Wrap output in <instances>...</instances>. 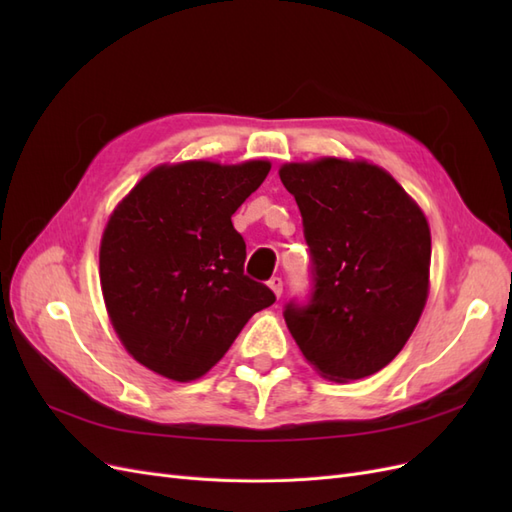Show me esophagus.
Instances as JSON below:
<instances>
[{"mask_svg":"<svg viewBox=\"0 0 512 512\" xmlns=\"http://www.w3.org/2000/svg\"><path fill=\"white\" fill-rule=\"evenodd\" d=\"M267 284H269V288L275 292V297L280 299V297H282V292H284V282H282V277H277V275H275V277H271V280H269Z\"/></svg>","mask_w":512,"mask_h":512,"instance_id":"esophagus-1","label":"esophagus"}]
</instances>
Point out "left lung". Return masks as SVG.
<instances>
[{
	"mask_svg": "<svg viewBox=\"0 0 512 512\" xmlns=\"http://www.w3.org/2000/svg\"><path fill=\"white\" fill-rule=\"evenodd\" d=\"M312 256L307 299L284 307L305 359L359 380L406 346L427 301L431 235L423 211L382 168L324 158L280 168Z\"/></svg>",
	"mask_w": 512,
	"mask_h": 512,
	"instance_id": "left-lung-1",
	"label": "left lung"
}]
</instances>
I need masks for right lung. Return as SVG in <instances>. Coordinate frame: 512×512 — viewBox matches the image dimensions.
<instances>
[{
  "label": "right lung",
  "mask_w": 512,
  "mask_h": 512,
  "mask_svg": "<svg viewBox=\"0 0 512 512\" xmlns=\"http://www.w3.org/2000/svg\"><path fill=\"white\" fill-rule=\"evenodd\" d=\"M269 170V162L160 166L115 209L100 245V282L138 363L196 380L275 303L269 286L243 273L245 241L230 220Z\"/></svg>",
  "instance_id": "1"
}]
</instances>
